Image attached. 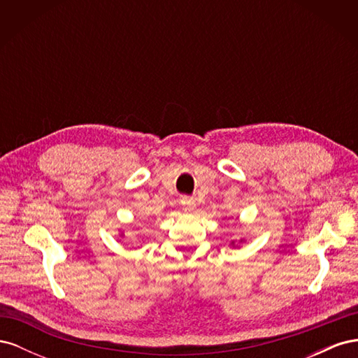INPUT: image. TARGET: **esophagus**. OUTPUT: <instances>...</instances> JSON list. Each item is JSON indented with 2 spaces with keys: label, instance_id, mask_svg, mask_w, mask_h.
Here are the masks:
<instances>
[{
  "label": "esophagus",
  "instance_id": "esophagus-1",
  "mask_svg": "<svg viewBox=\"0 0 358 358\" xmlns=\"http://www.w3.org/2000/svg\"><path fill=\"white\" fill-rule=\"evenodd\" d=\"M180 204L185 210H192L194 208H196V201H194V199H189V197H183L180 200Z\"/></svg>",
  "mask_w": 358,
  "mask_h": 358
}]
</instances>
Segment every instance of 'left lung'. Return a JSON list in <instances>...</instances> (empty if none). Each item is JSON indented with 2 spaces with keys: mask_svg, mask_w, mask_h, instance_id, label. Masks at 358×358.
Returning a JSON list of instances; mask_svg holds the SVG:
<instances>
[{
  "mask_svg": "<svg viewBox=\"0 0 358 358\" xmlns=\"http://www.w3.org/2000/svg\"><path fill=\"white\" fill-rule=\"evenodd\" d=\"M241 242H243V241H241ZM231 245H233V246H234V242H231Z\"/></svg>",
  "mask_w": 358,
  "mask_h": 358,
  "instance_id": "8db88e82",
  "label": "left lung"
}]
</instances>
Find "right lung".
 <instances>
[{"mask_svg": "<svg viewBox=\"0 0 358 358\" xmlns=\"http://www.w3.org/2000/svg\"><path fill=\"white\" fill-rule=\"evenodd\" d=\"M121 236H122V234H121Z\"/></svg>", "mask_w": 358, "mask_h": 358, "instance_id": "1", "label": "right lung"}]
</instances>
